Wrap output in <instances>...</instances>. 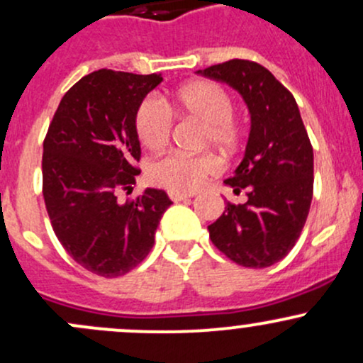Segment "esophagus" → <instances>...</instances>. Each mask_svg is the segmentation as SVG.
<instances>
[{"mask_svg": "<svg viewBox=\"0 0 363 363\" xmlns=\"http://www.w3.org/2000/svg\"><path fill=\"white\" fill-rule=\"evenodd\" d=\"M169 196H170V200H172L174 203H177V201L188 200V198L193 196V194H186V193H169Z\"/></svg>", "mask_w": 363, "mask_h": 363, "instance_id": "obj_1", "label": "esophagus"}]
</instances>
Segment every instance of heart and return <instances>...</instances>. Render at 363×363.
<instances>
[{
    "instance_id": "heart-1",
    "label": "heart",
    "mask_w": 363,
    "mask_h": 363,
    "mask_svg": "<svg viewBox=\"0 0 363 363\" xmlns=\"http://www.w3.org/2000/svg\"><path fill=\"white\" fill-rule=\"evenodd\" d=\"M167 106L205 123V146L215 145L224 153H234L240 148L241 127L233 117L234 101L222 86L210 81L191 82L172 94ZM134 125L139 141L148 150L160 151L169 145L172 117L155 99H145L138 106ZM218 169V160L212 155H170L151 165L150 181L170 193H194L205 184L206 179L217 174Z\"/></svg>"
}]
</instances>
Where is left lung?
<instances>
[{
  "label": "left lung",
  "mask_w": 363,
  "mask_h": 363,
  "mask_svg": "<svg viewBox=\"0 0 363 363\" xmlns=\"http://www.w3.org/2000/svg\"><path fill=\"white\" fill-rule=\"evenodd\" d=\"M196 74L229 84L250 111L245 157L225 179L242 205L227 203L208 225L210 240L238 265L264 269L300 238L313 194V150L293 94L260 63L229 60Z\"/></svg>",
  "instance_id": "8db88e82"
}]
</instances>
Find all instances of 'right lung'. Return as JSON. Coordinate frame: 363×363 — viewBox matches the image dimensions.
<instances>
[{
  "mask_svg": "<svg viewBox=\"0 0 363 363\" xmlns=\"http://www.w3.org/2000/svg\"><path fill=\"white\" fill-rule=\"evenodd\" d=\"M162 74L96 70L60 101L43 146V194L51 225L67 253L89 272L118 277L151 252L165 191L146 188L121 203L139 170L138 106Z\"/></svg>",
  "mask_w": 363,
  "mask_h": 363,
  "instance_id": "add662e5",
  "label": "right lung"
}]
</instances>
